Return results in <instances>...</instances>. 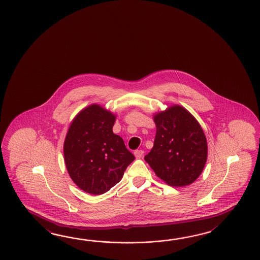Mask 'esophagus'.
Returning <instances> with one entry per match:
<instances>
[{
    "instance_id": "34e87169",
    "label": "esophagus",
    "mask_w": 260,
    "mask_h": 260,
    "mask_svg": "<svg viewBox=\"0 0 260 260\" xmlns=\"http://www.w3.org/2000/svg\"><path fill=\"white\" fill-rule=\"evenodd\" d=\"M134 154H135L137 159H140V158L143 157L144 151L143 150H135Z\"/></svg>"
}]
</instances>
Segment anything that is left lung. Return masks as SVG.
Masks as SVG:
<instances>
[{"label": "left lung", "mask_w": 260, "mask_h": 260, "mask_svg": "<svg viewBox=\"0 0 260 260\" xmlns=\"http://www.w3.org/2000/svg\"><path fill=\"white\" fill-rule=\"evenodd\" d=\"M153 121L154 145L145 160L169 186L192 184L204 170L208 154L207 140L199 122L177 104L154 113Z\"/></svg>", "instance_id": "8db88e82"}]
</instances>
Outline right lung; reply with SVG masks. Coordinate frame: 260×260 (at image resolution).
<instances>
[{"label": "right lung", "mask_w": 260, "mask_h": 260, "mask_svg": "<svg viewBox=\"0 0 260 260\" xmlns=\"http://www.w3.org/2000/svg\"><path fill=\"white\" fill-rule=\"evenodd\" d=\"M116 114L91 104L73 118L64 141V160L72 181L83 191L100 195L120 182L135 156L112 128Z\"/></svg>", "instance_id": "add662e5"}]
</instances>
